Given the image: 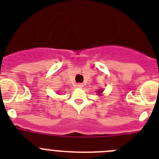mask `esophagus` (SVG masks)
Wrapping results in <instances>:
<instances>
[{"mask_svg": "<svg viewBox=\"0 0 159 159\" xmlns=\"http://www.w3.org/2000/svg\"><path fill=\"white\" fill-rule=\"evenodd\" d=\"M83 86H84V85H83V84H81V83H79V84H76V87L79 88H83Z\"/></svg>", "mask_w": 159, "mask_h": 159, "instance_id": "1", "label": "esophagus"}]
</instances>
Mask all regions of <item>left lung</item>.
<instances>
[{
    "label": "left lung",
    "instance_id": "obj_1",
    "mask_svg": "<svg viewBox=\"0 0 159 159\" xmlns=\"http://www.w3.org/2000/svg\"><path fill=\"white\" fill-rule=\"evenodd\" d=\"M98 93H99V94L102 93V91H99V92H98Z\"/></svg>",
    "mask_w": 159,
    "mask_h": 159
}]
</instances>
